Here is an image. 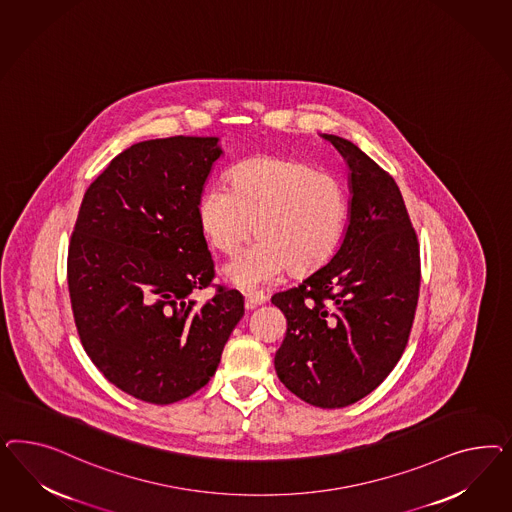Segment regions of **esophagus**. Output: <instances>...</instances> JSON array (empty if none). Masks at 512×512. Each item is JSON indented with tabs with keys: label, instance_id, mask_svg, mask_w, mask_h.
<instances>
[{
	"label": "esophagus",
	"instance_id": "esophagus-1",
	"mask_svg": "<svg viewBox=\"0 0 512 512\" xmlns=\"http://www.w3.org/2000/svg\"><path fill=\"white\" fill-rule=\"evenodd\" d=\"M264 302H266V295L259 293V291H249V293H246V308L248 310H253V308L264 304Z\"/></svg>",
	"mask_w": 512,
	"mask_h": 512
}]
</instances>
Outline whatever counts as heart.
Segmentation results:
<instances>
[{
	"mask_svg": "<svg viewBox=\"0 0 512 512\" xmlns=\"http://www.w3.org/2000/svg\"><path fill=\"white\" fill-rule=\"evenodd\" d=\"M233 186L214 182L202 191L199 217L212 244L234 253L251 234L253 246L225 264L223 274L242 289L272 285L291 268L311 272L340 244L347 191L332 172L310 163L255 157L231 174Z\"/></svg>",
	"mask_w": 512,
	"mask_h": 512,
	"instance_id": "obj_1",
	"label": "heart"
}]
</instances>
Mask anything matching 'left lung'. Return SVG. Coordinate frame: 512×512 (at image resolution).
Wrapping results in <instances>:
<instances>
[{
	"label": "left lung",
	"instance_id": "8db88e82",
	"mask_svg": "<svg viewBox=\"0 0 512 512\" xmlns=\"http://www.w3.org/2000/svg\"><path fill=\"white\" fill-rule=\"evenodd\" d=\"M351 171L347 233L330 263L272 296L287 319L274 366L279 381L315 407L368 396L409 340L420 289V248L394 178L358 146L323 135Z\"/></svg>",
	"mask_w": 512,
	"mask_h": 512
}]
</instances>
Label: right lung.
I'll list each match as a JSON object with an SVG mask.
<instances>
[{
	"instance_id": "1",
	"label": "right lung",
	"mask_w": 512,
	"mask_h": 512,
	"mask_svg": "<svg viewBox=\"0 0 512 512\" xmlns=\"http://www.w3.org/2000/svg\"><path fill=\"white\" fill-rule=\"evenodd\" d=\"M216 137L144 140L86 189L67 253V285L86 355L142 402H180L216 373L244 315L236 289L212 285L199 201Z\"/></svg>"
}]
</instances>
